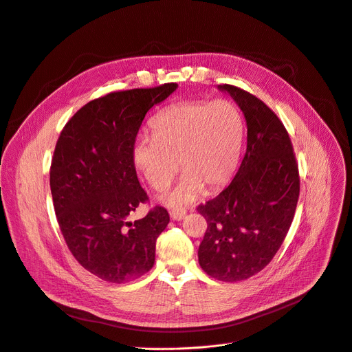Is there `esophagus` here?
Segmentation results:
<instances>
[{
    "instance_id": "obj_1",
    "label": "esophagus",
    "mask_w": 352,
    "mask_h": 352,
    "mask_svg": "<svg viewBox=\"0 0 352 352\" xmlns=\"http://www.w3.org/2000/svg\"><path fill=\"white\" fill-rule=\"evenodd\" d=\"M170 215L173 221H182L185 218V210L184 209H173L170 210Z\"/></svg>"
}]
</instances>
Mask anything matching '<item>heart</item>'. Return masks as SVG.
I'll return each mask as SVG.
<instances>
[{
    "mask_svg": "<svg viewBox=\"0 0 352 352\" xmlns=\"http://www.w3.org/2000/svg\"><path fill=\"white\" fill-rule=\"evenodd\" d=\"M153 135H140L131 157L153 190L170 184L179 162L185 173L160 197L174 209L191 205L208 188L223 185L239 162L245 122L229 100L182 102L158 113L151 120Z\"/></svg>",
    "mask_w": 352,
    "mask_h": 352,
    "instance_id": "b5f03b06",
    "label": "heart"
}]
</instances>
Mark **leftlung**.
Returning a JSON list of instances; mask_svg holds the SVG:
<instances>
[{
  "label": "left lung",
  "mask_w": 352,
  "mask_h": 352,
  "mask_svg": "<svg viewBox=\"0 0 352 352\" xmlns=\"http://www.w3.org/2000/svg\"><path fill=\"white\" fill-rule=\"evenodd\" d=\"M218 89L242 110L248 144L228 188L199 206L208 229L198 262L210 277L241 282L266 267L282 246L294 218L300 178L290 137L278 117L236 86Z\"/></svg>",
  "instance_id": "8db88e82"
}]
</instances>
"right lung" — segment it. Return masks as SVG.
Here are the masks:
<instances>
[{"label": "right lung", "mask_w": 352, "mask_h": 352, "mask_svg": "<svg viewBox=\"0 0 352 352\" xmlns=\"http://www.w3.org/2000/svg\"><path fill=\"white\" fill-rule=\"evenodd\" d=\"M177 83L114 91L85 104L63 127L51 166V192L65 242L90 273L110 283L146 274L155 242L167 228V209L127 218L147 201L131 157L147 111Z\"/></svg>", "instance_id": "right-lung-1"}]
</instances>
